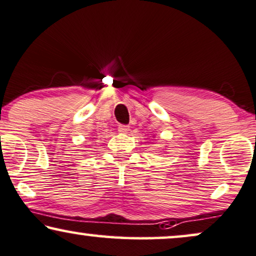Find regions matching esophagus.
Listing matches in <instances>:
<instances>
[{
  "mask_svg": "<svg viewBox=\"0 0 256 256\" xmlns=\"http://www.w3.org/2000/svg\"><path fill=\"white\" fill-rule=\"evenodd\" d=\"M128 130H130V128H128V125H119L118 126V131L120 132V134H126Z\"/></svg>",
  "mask_w": 256,
  "mask_h": 256,
  "instance_id": "1",
  "label": "esophagus"
}]
</instances>
